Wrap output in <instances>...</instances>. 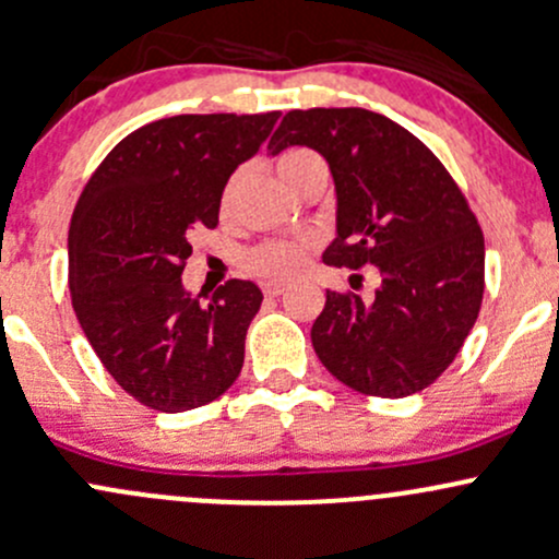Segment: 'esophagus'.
<instances>
[{
  "instance_id": "obj_1",
  "label": "esophagus",
  "mask_w": 559,
  "mask_h": 559,
  "mask_svg": "<svg viewBox=\"0 0 559 559\" xmlns=\"http://www.w3.org/2000/svg\"><path fill=\"white\" fill-rule=\"evenodd\" d=\"M284 289H286V286L278 284V281H267V284H262V292H264V295H267V297L284 295Z\"/></svg>"
}]
</instances>
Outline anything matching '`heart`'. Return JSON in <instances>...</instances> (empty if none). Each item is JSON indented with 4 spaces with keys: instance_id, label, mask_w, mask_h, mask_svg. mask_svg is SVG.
Returning a JSON list of instances; mask_svg holds the SVG:
<instances>
[{
    "instance_id": "heart-1",
    "label": "heart",
    "mask_w": 559,
    "mask_h": 559,
    "mask_svg": "<svg viewBox=\"0 0 559 559\" xmlns=\"http://www.w3.org/2000/svg\"><path fill=\"white\" fill-rule=\"evenodd\" d=\"M275 171L284 179V185L295 187L297 181L305 179L310 171H326V166L313 150L292 146V150L281 152V155L275 157ZM238 185L240 174L227 181L225 192H222V211H230ZM246 264H249L254 273L264 275V278H292V275L299 273V267L305 264V249L299 243H292V240H273V243H262L257 246L254 251H249Z\"/></svg>"
}]
</instances>
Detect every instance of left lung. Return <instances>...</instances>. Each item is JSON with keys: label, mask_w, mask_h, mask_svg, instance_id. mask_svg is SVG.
Segmentation results:
<instances>
[{"label": "left lung", "mask_w": 559, "mask_h": 559, "mask_svg": "<svg viewBox=\"0 0 559 559\" xmlns=\"http://www.w3.org/2000/svg\"><path fill=\"white\" fill-rule=\"evenodd\" d=\"M310 146L329 163L337 235L324 262L380 275L374 297L326 292L316 356L348 388L402 399L466 343L485 292V238L448 168L407 128L369 109H295L267 152Z\"/></svg>", "instance_id": "8db88e82"}]
</instances>
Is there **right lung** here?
Returning a JSON list of instances; mask_svg holds the SVG:
<instances>
[{"instance_id":"right-lung-1","label":"right lung","mask_w":559,"mask_h":559,"mask_svg":"<svg viewBox=\"0 0 559 559\" xmlns=\"http://www.w3.org/2000/svg\"><path fill=\"white\" fill-rule=\"evenodd\" d=\"M275 120L278 111L155 120L122 139L82 190L69 227L74 313L107 372L144 407H203L240 374L260 286L233 278L201 302L181 273L192 230L219 225L227 179Z\"/></svg>"}]
</instances>
